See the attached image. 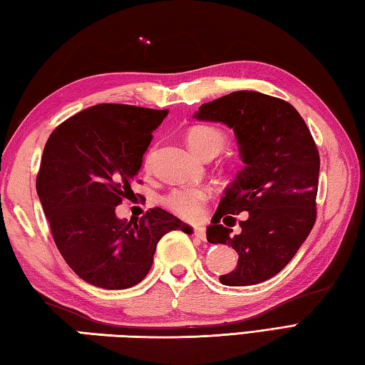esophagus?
<instances>
[{
  "label": "esophagus",
  "mask_w": 365,
  "mask_h": 365,
  "mask_svg": "<svg viewBox=\"0 0 365 365\" xmlns=\"http://www.w3.org/2000/svg\"><path fill=\"white\" fill-rule=\"evenodd\" d=\"M193 235L196 237H200L201 241H205V230H204V227H193Z\"/></svg>",
  "instance_id": "34e87169"
}]
</instances>
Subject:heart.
I'll return each instance as SVG.
<instances>
[{"label":"heart","mask_w":365,"mask_h":365,"mask_svg":"<svg viewBox=\"0 0 365 365\" xmlns=\"http://www.w3.org/2000/svg\"><path fill=\"white\" fill-rule=\"evenodd\" d=\"M187 142L190 148L196 155L202 158L214 156L220 153L225 145H227V134L215 125L210 124H195L187 130ZM155 148H151L145 156V169H150L153 164ZM210 191L204 187H178L170 190L163 197L165 207L174 212L178 217L187 218V220H196L202 215L204 205L209 201Z\"/></svg>","instance_id":"1"}]
</instances>
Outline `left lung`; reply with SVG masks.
<instances>
[{
    "label": "left lung",
    "mask_w": 365,
    "mask_h": 365,
    "mask_svg": "<svg viewBox=\"0 0 365 365\" xmlns=\"http://www.w3.org/2000/svg\"><path fill=\"white\" fill-rule=\"evenodd\" d=\"M235 130L244 168L225 190L207 241L231 246L236 268L220 276L225 286H252L276 276L292 260L316 222L319 151L300 113L282 98L236 91L204 103L195 115ZM248 212L242 233L220 223ZM230 226V225H229Z\"/></svg>",
    "instance_id": "8db88e82"
}]
</instances>
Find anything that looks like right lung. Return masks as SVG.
<instances>
[{
	"instance_id": "1",
	"label": "right lung",
	"mask_w": 365,
	"mask_h": 365,
	"mask_svg": "<svg viewBox=\"0 0 365 365\" xmlns=\"http://www.w3.org/2000/svg\"><path fill=\"white\" fill-rule=\"evenodd\" d=\"M168 110L98 103L52 130L43 151L36 191L63 260L92 286L118 290L140 282L158 242L188 225L161 207L119 220L116 205L132 193L153 130Z\"/></svg>"
}]
</instances>
